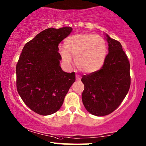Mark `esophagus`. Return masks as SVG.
<instances>
[{
  "label": "esophagus",
  "mask_w": 146,
  "mask_h": 146,
  "mask_svg": "<svg viewBox=\"0 0 146 146\" xmlns=\"http://www.w3.org/2000/svg\"><path fill=\"white\" fill-rule=\"evenodd\" d=\"M76 80H80V77L78 75L76 76Z\"/></svg>",
  "instance_id": "1"
}]
</instances>
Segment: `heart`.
Here are the masks:
<instances>
[{"mask_svg":"<svg viewBox=\"0 0 146 146\" xmlns=\"http://www.w3.org/2000/svg\"><path fill=\"white\" fill-rule=\"evenodd\" d=\"M64 63L70 65L71 56L75 64L84 73L95 72L101 69L107 56V45L103 37L92 33H81L66 39L65 48H60Z\"/></svg>","mask_w":146,"mask_h":146,"instance_id":"1","label":"heart"}]
</instances>
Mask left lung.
Listing matches in <instances>:
<instances>
[{
	"instance_id": "obj_1",
	"label": "left lung",
	"mask_w": 146,
	"mask_h": 146,
	"mask_svg": "<svg viewBox=\"0 0 146 146\" xmlns=\"http://www.w3.org/2000/svg\"><path fill=\"white\" fill-rule=\"evenodd\" d=\"M107 35L109 53L99 70L84 75L82 100L92 115L105 116L113 113L125 97L131 84L130 64L121 44Z\"/></svg>"
}]
</instances>
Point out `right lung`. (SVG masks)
<instances>
[{
	"label": "right lung",
	"mask_w": 146,
	"mask_h": 146,
	"mask_svg": "<svg viewBox=\"0 0 146 146\" xmlns=\"http://www.w3.org/2000/svg\"><path fill=\"white\" fill-rule=\"evenodd\" d=\"M72 28H49L25 45L16 66L17 89L23 101L41 115L56 113L75 82V73L60 66L59 43Z\"/></svg>",
	"instance_id": "obj_1"
}]
</instances>
